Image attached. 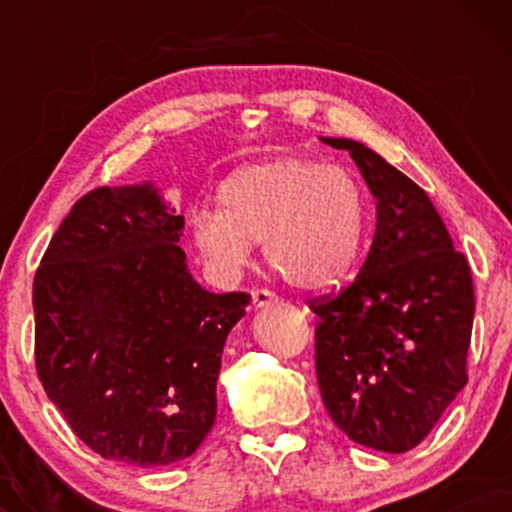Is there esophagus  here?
Instances as JSON below:
<instances>
[{
	"mask_svg": "<svg viewBox=\"0 0 512 512\" xmlns=\"http://www.w3.org/2000/svg\"><path fill=\"white\" fill-rule=\"evenodd\" d=\"M272 303H279V296H276L274 291L269 289L252 291V305H255V308H264V305H272Z\"/></svg>",
	"mask_w": 512,
	"mask_h": 512,
	"instance_id": "esophagus-1",
	"label": "esophagus"
}]
</instances>
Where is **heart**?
Here are the masks:
<instances>
[{
    "label": "heart",
    "instance_id": "obj_1",
    "mask_svg": "<svg viewBox=\"0 0 512 512\" xmlns=\"http://www.w3.org/2000/svg\"><path fill=\"white\" fill-rule=\"evenodd\" d=\"M366 190L349 170L279 156L236 170L219 190V214L197 211L192 240L221 274L250 262L252 243L286 284L320 291L351 272L368 233Z\"/></svg>",
    "mask_w": 512,
    "mask_h": 512
}]
</instances>
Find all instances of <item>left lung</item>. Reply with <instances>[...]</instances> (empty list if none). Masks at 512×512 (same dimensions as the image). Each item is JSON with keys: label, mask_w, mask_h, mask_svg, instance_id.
Masks as SVG:
<instances>
[{"label": "left lung", "mask_w": 512, "mask_h": 512, "mask_svg": "<svg viewBox=\"0 0 512 512\" xmlns=\"http://www.w3.org/2000/svg\"><path fill=\"white\" fill-rule=\"evenodd\" d=\"M354 158L378 199L366 262L337 293L308 301L315 370L332 421L354 443L407 452L467 385L474 284L428 195L351 139H322Z\"/></svg>", "instance_id": "8db88e82"}]
</instances>
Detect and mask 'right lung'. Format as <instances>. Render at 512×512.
Returning <instances> with one entry per match:
<instances>
[{"mask_svg": "<svg viewBox=\"0 0 512 512\" xmlns=\"http://www.w3.org/2000/svg\"><path fill=\"white\" fill-rule=\"evenodd\" d=\"M182 226L151 185L96 187L76 199L35 272L38 380L105 460H185L216 421L221 351L250 296L192 279Z\"/></svg>", "mask_w": 512, "mask_h": 512, "instance_id": "right-lung-1", "label": "right lung"}]
</instances>
